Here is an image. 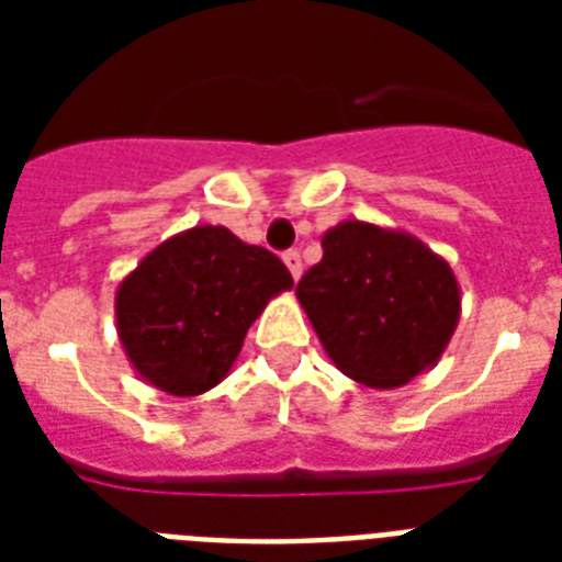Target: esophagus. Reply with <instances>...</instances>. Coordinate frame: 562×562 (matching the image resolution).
<instances>
[{
    "label": "esophagus",
    "mask_w": 562,
    "mask_h": 562,
    "mask_svg": "<svg viewBox=\"0 0 562 562\" xmlns=\"http://www.w3.org/2000/svg\"><path fill=\"white\" fill-rule=\"evenodd\" d=\"M282 262H285V268L291 271V277H294V280H300V273H303V259H300L297 250H289V254L282 256Z\"/></svg>",
    "instance_id": "34e87169"
}]
</instances>
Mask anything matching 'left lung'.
Instances as JSON below:
<instances>
[{"instance_id": "left-lung-1", "label": "left lung", "mask_w": 562, "mask_h": 562, "mask_svg": "<svg viewBox=\"0 0 562 562\" xmlns=\"http://www.w3.org/2000/svg\"><path fill=\"white\" fill-rule=\"evenodd\" d=\"M321 247L297 300L335 368L375 391L435 368L461 321V285L443 256L405 229L356 218L326 229Z\"/></svg>"}]
</instances>
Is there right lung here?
I'll return each mask as SVG.
<instances>
[{"label":"right lung","mask_w":562,"mask_h":562,"mask_svg":"<svg viewBox=\"0 0 562 562\" xmlns=\"http://www.w3.org/2000/svg\"><path fill=\"white\" fill-rule=\"evenodd\" d=\"M291 285L271 250L198 224L154 247L119 282V341L143 382L201 396L229 373L247 329Z\"/></svg>","instance_id":"1"}]
</instances>
